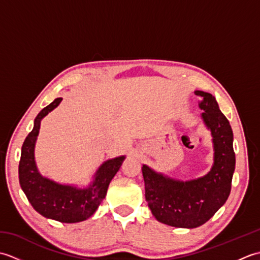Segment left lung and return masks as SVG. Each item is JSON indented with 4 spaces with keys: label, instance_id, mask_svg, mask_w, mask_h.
<instances>
[{
    "label": "left lung",
    "instance_id": "left-lung-1",
    "mask_svg": "<svg viewBox=\"0 0 260 260\" xmlns=\"http://www.w3.org/2000/svg\"><path fill=\"white\" fill-rule=\"evenodd\" d=\"M201 118L211 131L213 165L202 178L180 181L143 165L145 198L157 221L176 228H197L206 223L221 208L230 194L236 156L234 134L229 120L209 92L196 90Z\"/></svg>",
    "mask_w": 260,
    "mask_h": 260
}]
</instances>
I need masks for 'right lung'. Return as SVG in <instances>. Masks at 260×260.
<instances>
[{
	"mask_svg": "<svg viewBox=\"0 0 260 260\" xmlns=\"http://www.w3.org/2000/svg\"><path fill=\"white\" fill-rule=\"evenodd\" d=\"M62 98L43 108L35 119L33 129L22 145L19 163V181L33 209L48 219L63 223H75L87 220L95 213L106 197L110 181L118 172L125 156L104 162L93 175L91 183L85 189L57 183L45 178L38 171L35 159V146L43 117L61 103Z\"/></svg>",
	"mask_w": 260,
	"mask_h": 260,
	"instance_id": "right-lung-1",
	"label": "right lung"
}]
</instances>
